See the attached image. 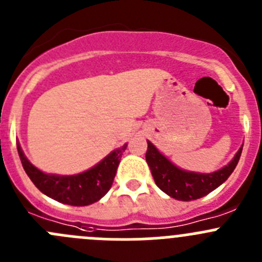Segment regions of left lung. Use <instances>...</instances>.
Returning a JSON list of instances; mask_svg holds the SVG:
<instances>
[{
	"instance_id": "obj_1",
	"label": "left lung",
	"mask_w": 262,
	"mask_h": 262,
	"mask_svg": "<svg viewBox=\"0 0 262 262\" xmlns=\"http://www.w3.org/2000/svg\"><path fill=\"white\" fill-rule=\"evenodd\" d=\"M242 148L236 151L228 166L211 173L190 172L176 167L170 159H167L150 141H148V150L145 159L151 171L157 186L167 195L178 201H194L207 195L212 190L228 180L238 164L242 154Z\"/></svg>"
}]
</instances>
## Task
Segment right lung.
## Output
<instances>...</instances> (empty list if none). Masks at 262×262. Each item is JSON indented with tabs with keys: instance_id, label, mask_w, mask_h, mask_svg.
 Listing matches in <instances>:
<instances>
[{
	"instance_id": "1",
	"label": "right lung",
	"mask_w": 262,
	"mask_h": 262,
	"mask_svg": "<svg viewBox=\"0 0 262 262\" xmlns=\"http://www.w3.org/2000/svg\"><path fill=\"white\" fill-rule=\"evenodd\" d=\"M24 171L32 183L50 198L71 206H89L103 198L112 188L119 161L127 144L116 149L96 166L78 175H50L39 171L24 156L20 144H16Z\"/></svg>"
}]
</instances>
